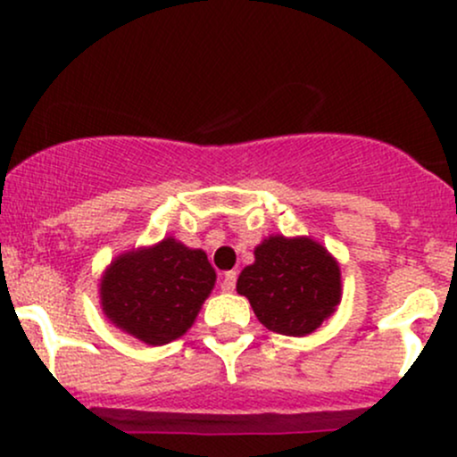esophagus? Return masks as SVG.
I'll return each mask as SVG.
<instances>
[{"label":"esophagus","instance_id":"1","mask_svg":"<svg viewBox=\"0 0 457 457\" xmlns=\"http://www.w3.org/2000/svg\"><path fill=\"white\" fill-rule=\"evenodd\" d=\"M236 270H229V272H225L223 275V279H221V290L223 292H232L234 287H236Z\"/></svg>","mask_w":457,"mask_h":457}]
</instances>
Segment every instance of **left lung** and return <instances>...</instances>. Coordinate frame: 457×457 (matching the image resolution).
Instances as JSON below:
<instances>
[{"label": "left lung", "instance_id": "obj_1", "mask_svg": "<svg viewBox=\"0 0 457 457\" xmlns=\"http://www.w3.org/2000/svg\"><path fill=\"white\" fill-rule=\"evenodd\" d=\"M238 295L249 298L272 333H312L337 307L342 277L337 262L312 238L270 236L255 249V262L240 272Z\"/></svg>", "mask_w": 457, "mask_h": 457}]
</instances>
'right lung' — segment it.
<instances>
[{"mask_svg": "<svg viewBox=\"0 0 457 457\" xmlns=\"http://www.w3.org/2000/svg\"><path fill=\"white\" fill-rule=\"evenodd\" d=\"M214 279L202 249L165 238L152 249L120 255L109 266L101 286L103 312L141 342L170 344L191 328Z\"/></svg>", "mask_w": 457, "mask_h": 457, "instance_id": "obj_1", "label": "right lung"}]
</instances>
